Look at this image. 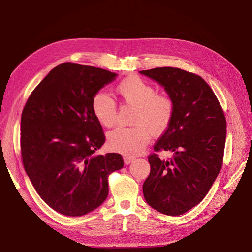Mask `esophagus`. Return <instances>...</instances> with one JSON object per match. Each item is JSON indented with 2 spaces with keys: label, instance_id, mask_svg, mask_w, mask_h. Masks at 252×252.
Returning a JSON list of instances; mask_svg holds the SVG:
<instances>
[{
  "label": "esophagus",
  "instance_id": "1",
  "mask_svg": "<svg viewBox=\"0 0 252 252\" xmlns=\"http://www.w3.org/2000/svg\"><path fill=\"white\" fill-rule=\"evenodd\" d=\"M123 158H124V163H125L126 165H129V164H130L131 162H133V159H134V158H133V157L127 156V155H125V156L123 157Z\"/></svg>",
  "mask_w": 252,
  "mask_h": 252
}]
</instances>
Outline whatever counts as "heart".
<instances>
[{
  "label": "heart",
  "instance_id": "obj_1",
  "mask_svg": "<svg viewBox=\"0 0 252 252\" xmlns=\"http://www.w3.org/2000/svg\"><path fill=\"white\" fill-rule=\"evenodd\" d=\"M117 93L126 104L136 108L132 119L134 127L114 129L108 134V146L113 151L135 156L146 147L150 132L158 135L169 127L174 104L170 96L158 94L151 84L136 75L122 80ZM91 107L95 119L104 127L109 128L116 123L117 104L109 94L103 91L94 94Z\"/></svg>",
  "mask_w": 252,
  "mask_h": 252
}]
</instances>
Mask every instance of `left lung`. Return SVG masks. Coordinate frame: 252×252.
Listing matches in <instances>:
<instances>
[{
    "label": "left lung",
    "mask_w": 252,
    "mask_h": 252,
    "mask_svg": "<svg viewBox=\"0 0 252 252\" xmlns=\"http://www.w3.org/2000/svg\"><path fill=\"white\" fill-rule=\"evenodd\" d=\"M164 87L174 104L169 127L155 151H172L173 158L148 157L150 173L143 184L148 205L167 216H181L208 193L222 168L226 119L210 86L200 75L173 67L142 70Z\"/></svg>",
    "instance_id": "8db88e82"
}]
</instances>
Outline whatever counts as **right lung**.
I'll list each match as a JSON object with an SVG mask.
<instances>
[{
    "label": "right lung",
    "mask_w": 252,
    "mask_h": 252,
    "mask_svg": "<svg viewBox=\"0 0 252 252\" xmlns=\"http://www.w3.org/2000/svg\"><path fill=\"white\" fill-rule=\"evenodd\" d=\"M117 73L94 66L63 63L30 94L21 118L23 165L49 207L81 217L108 195V175L123 168L120 154L95 155L105 143L93 112L94 94Z\"/></svg>",
    "instance_id": "obj_1"
}]
</instances>
